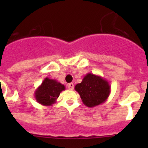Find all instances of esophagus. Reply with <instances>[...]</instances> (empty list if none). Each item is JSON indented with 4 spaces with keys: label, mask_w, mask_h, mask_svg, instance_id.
<instances>
[{
    "label": "esophagus",
    "mask_w": 148,
    "mask_h": 148,
    "mask_svg": "<svg viewBox=\"0 0 148 148\" xmlns=\"http://www.w3.org/2000/svg\"><path fill=\"white\" fill-rule=\"evenodd\" d=\"M67 86H68L69 89H70V90H72V89H74V85L73 83H70L68 85H67Z\"/></svg>",
    "instance_id": "1"
}]
</instances>
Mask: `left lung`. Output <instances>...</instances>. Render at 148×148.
I'll return each instance as SVG.
<instances>
[{"instance_id": "8db88e82", "label": "left lung", "mask_w": 148, "mask_h": 148, "mask_svg": "<svg viewBox=\"0 0 148 148\" xmlns=\"http://www.w3.org/2000/svg\"><path fill=\"white\" fill-rule=\"evenodd\" d=\"M85 106L94 107L105 102L110 96V85L101 76L88 73L74 87Z\"/></svg>"}]
</instances>
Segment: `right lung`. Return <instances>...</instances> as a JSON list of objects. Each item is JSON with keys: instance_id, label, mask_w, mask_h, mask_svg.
Returning <instances> with one entry per match:
<instances>
[{"instance_id": "1", "label": "right lung", "mask_w": 148, "mask_h": 148, "mask_svg": "<svg viewBox=\"0 0 148 148\" xmlns=\"http://www.w3.org/2000/svg\"><path fill=\"white\" fill-rule=\"evenodd\" d=\"M65 90V86L56 79L46 77L41 84L36 89V100L44 106H52L56 102L60 93Z\"/></svg>"}]
</instances>
